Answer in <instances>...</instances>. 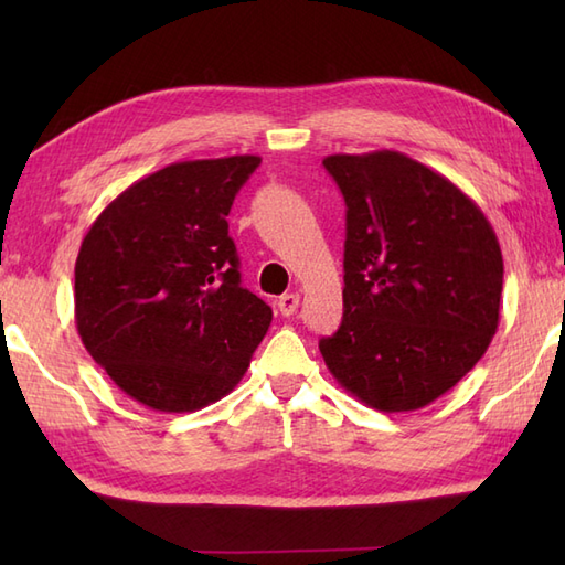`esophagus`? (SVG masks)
Masks as SVG:
<instances>
[{
  "mask_svg": "<svg viewBox=\"0 0 565 565\" xmlns=\"http://www.w3.org/2000/svg\"><path fill=\"white\" fill-rule=\"evenodd\" d=\"M276 306H279V313L284 316V318H289V316H294L296 310H298V294H284L279 301H276Z\"/></svg>",
  "mask_w": 565,
  "mask_h": 565,
  "instance_id": "esophagus-1",
  "label": "esophagus"
}]
</instances>
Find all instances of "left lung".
<instances>
[{"label":"left lung","mask_w":565,"mask_h":565,"mask_svg":"<svg viewBox=\"0 0 565 565\" xmlns=\"http://www.w3.org/2000/svg\"><path fill=\"white\" fill-rule=\"evenodd\" d=\"M347 203L344 316L320 340L330 374L381 413L425 407L488 350L502 252L483 211L398 150L328 154Z\"/></svg>","instance_id":"1"}]
</instances>
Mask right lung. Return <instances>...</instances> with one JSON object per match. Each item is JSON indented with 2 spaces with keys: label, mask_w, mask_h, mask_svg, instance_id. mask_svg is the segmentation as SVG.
Masks as SVG:
<instances>
[{
  "label": "right lung",
  "mask_w": 565,
  "mask_h": 565,
  "mask_svg": "<svg viewBox=\"0 0 565 565\" xmlns=\"http://www.w3.org/2000/svg\"><path fill=\"white\" fill-rule=\"evenodd\" d=\"M257 154L186 160L121 191L82 239L75 322L130 398L194 413L231 393L271 322L239 284L225 215Z\"/></svg>",
  "instance_id": "add662e5"
}]
</instances>
